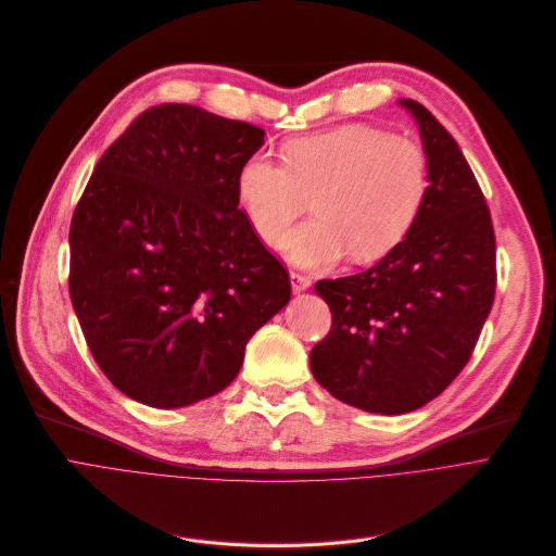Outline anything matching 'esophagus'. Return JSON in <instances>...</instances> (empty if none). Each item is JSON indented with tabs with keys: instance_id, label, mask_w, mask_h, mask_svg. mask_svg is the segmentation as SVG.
<instances>
[{
	"instance_id": "34e87169",
	"label": "esophagus",
	"mask_w": 556,
	"mask_h": 556,
	"mask_svg": "<svg viewBox=\"0 0 556 556\" xmlns=\"http://www.w3.org/2000/svg\"><path fill=\"white\" fill-rule=\"evenodd\" d=\"M290 288L292 292H304L311 288V277L300 275V273H290Z\"/></svg>"
}]
</instances>
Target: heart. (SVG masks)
Here are the masks:
<instances>
[{
  "instance_id": "obj_1",
  "label": "heart",
  "mask_w": 556,
  "mask_h": 556,
  "mask_svg": "<svg viewBox=\"0 0 556 556\" xmlns=\"http://www.w3.org/2000/svg\"><path fill=\"white\" fill-rule=\"evenodd\" d=\"M283 165L248 159L237 174L239 203L264 245L279 248L313 199L311 224L294 230L286 254L300 268H324L351 252L357 264L391 254L420 216L429 192L422 147L391 131L346 123L292 138Z\"/></svg>"
}]
</instances>
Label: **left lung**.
<instances>
[{
	"instance_id": "8db88e82",
	"label": "left lung",
	"mask_w": 556,
	"mask_h": 556,
	"mask_svg": "<svg viewBox=\"0 0 556 556\" xmlns=\"http://www.w3.org/2000/svg\"><path fill=\"white\" fill-rule=\"evenodd\" d=\"M429 192L416 226L391 254L315 292L332 326L311 351L315 380L368 414L420 409L463 371L496 290L492 216L458 142L416 100Z\"/></svg>"
}]
</instances>
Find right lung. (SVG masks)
I'll use <instances>...</instances> for the list:
<instances>
[{
    "mask_svg": "<svg viewBox=\"0 0 556 556\" xmlns=\"http://www.w3.org/2000/svg\"><path fill=\"white\" fill-rule=\"evenodd\" d=\"M266 131L192 104L147 109L98 161L71 218L68 292L102 374L178 409L224 391L290 302L286 268L239 210Z\"/></svg>",
    "mask_w": 556,
    "mask_h": 556,
    "instance_id": "right-lung-1",
    "label": "right lung"
}]
</instances>
